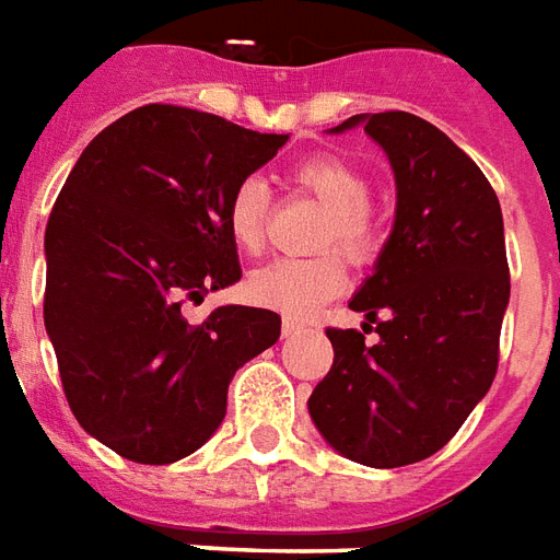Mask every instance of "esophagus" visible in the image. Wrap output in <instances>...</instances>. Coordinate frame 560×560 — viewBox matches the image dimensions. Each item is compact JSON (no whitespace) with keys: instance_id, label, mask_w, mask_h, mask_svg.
<instances>
[{"instance_id":"obj_1","label":"esophagus","mask_w":560,"mask_h":560,"mask_svg":"<svg viewBox=\"0 0 560 560\" xmlns=\"http://www.w3.org/2000/svg\"><path fill=\"white\" fill-rule=\"evenodd\" d=\"M302 331H305V326H302V323L284 317V323H281V335H284V337H296V335H302Z\"/></svg>"}]
</instances>
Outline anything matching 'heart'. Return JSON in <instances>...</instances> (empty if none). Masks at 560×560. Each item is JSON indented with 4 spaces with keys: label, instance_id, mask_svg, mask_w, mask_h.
<instances>
[{
    "label": "heart",
    "instance_id": "b5f03b06",
    "mask_svg": "<svg viewBox=\"0 0 560 560\" xmlns=\"http://www.w3.org/2000/svg\"><path fill=\"white\" fill-rule=\"evenodd\" d=\"M290 182L326 205V223L319 246L343 252L352 261H364L375 249V223L370 217V178L340 155H314L293 166ZM270 190L261 178H243L225 205V225L243 252H258L267 234ZM347 288V270L335 255L317 258H279L258 267L246 281L252 302L281 311L288 317H311L314 311Z\"/></svg>",
    "mask_w": 560,
    "mask_h": 560
}]
</instances>
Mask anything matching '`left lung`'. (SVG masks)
Listing matches in <instances>:
<instances>
[{
  "instance_id": "1",
  "label": "left lung",
  "mask_w": 560,
  "mask_h": 560,
  "mask_svg": "<svg viewBox=\"0 0 560 560\" xmlns=\"http://www.w3.org/2000/svg\"><path fill=\"white\" fill-rule=\"evenodd\" d=\"M364 126L396 178L390 237L373 276L349 299L378 343L328 328L335 364L308 413L331 450L364 467L429 458L485 399L499 364L511 281L493 187L441 128L405 110L355 114L331 135ZM388 319L378 324L374 314Z\"/></svg>"
}]
</instances>
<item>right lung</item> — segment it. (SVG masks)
I'll return each instance as SVG.
<instances>
[{"label":"right lung","instance_id":"1","mask_svg":"<svg viewBox=\"0 0 560 560\" xmlns=\"http://www.w3.org/2000/svg\"><path fill=\"white\" fill-rule=\"evenodd\" d=\"M288 143L178 105H143L88 143L46 223L43 323L84 432L173 464L225 417L234 373L281 335L276 311L185 308L241 281L225 205Z\"/></svg>","mask_w":560,"mask_h":560}]
</instances>
